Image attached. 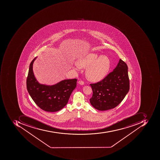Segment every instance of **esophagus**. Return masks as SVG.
<instances>
[{
	"label": "esophagus",
	"mask_w": 160,
	"mask_h": 160,
	"mask_svg": "<svg viewBox=\"0 0 160 160\" xmlns=\"http://www.w3.org/2000/svg\"><path fill=\"white\" fill-rule=\"evenodd\" d=\"M78 84H79V85H84V84H85V82H84L82 81H78Z\"/></svg>",
	"instance_id": "1"
}]
</instances>
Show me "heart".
Returning <instances> with one entry per match:
<instances>
[{
	"label": "heart",
	"mask_w": 160,
	"mask_h": 160,
	"mask_svg": "<svg viewBox=\"0 0 160 160\" xmlns=\"http://www.w3.org/2000/svg\"><path fill=\"white\" fill-rule=\"evenodd\" d=\"M78 65H75L76 70L78 66L86 68V74L88 78L92 81L101 80L109 73L111 67L110 59L106 56H99L95 53H89L80 56L77 60Z\"/></svg>",
	"instance_id": "b5f03b06"
}]
</instances>
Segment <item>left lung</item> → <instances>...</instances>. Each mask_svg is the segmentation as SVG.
I'll list each match as a JSON object with an SVG mask.
<instances>
[{"instance_id":"obj_1","label":"left lung","mask_w":160,"mask_h":160,"mask_svg":"<svg viewBox=\"0 0 160 160\" xmlns=\"http://www.w3.org/2000/svg\"><path fill=\"white\" fill-rule=\"evenodd\" d=\"M93 95L92 106L99 111L113 109L123 100L129 90V79L127 64L120 59L116 68L102 80L90 84Z\"/></svg>"}]
</instances>
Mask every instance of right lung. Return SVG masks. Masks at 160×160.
<instances>
[{"label":"right lung","mask_w":160,"mask_h":160,"mask_svg":"<svg viewBox=\"0 0 160 160\" xmlns=\"http://www.w3.org/2000/svg\"><path fill=\"white\" fill-rule=\"evenodd\" d=\"M37 57L30 64L26 80L27 89L35 103L46 112H55L65 106L76 87V79H65L54 85L40 84L33 74L32 66Z\"/></svg>","instance_id":"right-lung-1"}]
</instances>
